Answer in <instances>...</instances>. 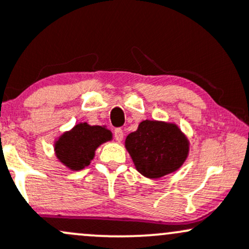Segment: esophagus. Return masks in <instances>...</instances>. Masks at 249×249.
<instances>
[{
  "mask_svg": "<svg viewBox=\"0 0 249 249\" xmlns=\"http://www.w3.org/2000/svg\"><path fill=\"white\" fill-rule=\"evenodd\" d=\"M113 135H114V138H116V141L120 142L123 139V136H124V132H123V130L120 129V127H117V129L113 131Z\"/></svg>",
  "mask_w": 249,
  "mask_h": 249,
  "instance_id": "obj_1",
  "label": "esophagus"
}]
</instances>
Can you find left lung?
Returning a JSON list of instances; mask_svg holds the SVG:
<instances>
[{
	"label": "left lung",
	"instance_id": "8db88e82",
	"mask_svg": "<svg viewBox=\"0 0 249 249\" xmlns=\"http://www.w3.org/2000/svg\"><path fill=\"white\" fill-rule=\"evenodd\" d=\"M125 147L142 175L158 178L176 171L189 150L188 139L174 124L144 120L125 141Z\"/></svg>",
	"mask_w": 249,
	"mask_h": 249
}]
</instances>
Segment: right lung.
<instances>
[{"label": "right lung", "instance_id": "right-lung-1", "mask_svg": "<svg viewBox=\"0 0 249 249\" xmlns=\"http://www.w3.org/2000/svg\"><path fill=\"white\" fill-rule=\"evenodd\" d=\"M112 133L105 127L91 126L87 123L75 125L65 132L55 143V154L60 162L72 170H81L89 164L100 144L110 141Z\"/></svg>", "mask_w": 249, "mask_h": 249}]
</instances>
